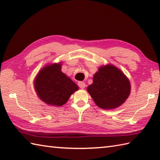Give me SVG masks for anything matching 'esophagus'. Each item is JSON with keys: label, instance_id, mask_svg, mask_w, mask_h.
I'll list each match as a JSON object with an SVG mask.
<instances>
[{"label": "esophagus", "instance_id": "1", "mask_svg": "<svg viewBox=\"0 0 160 160\" xmlns=\"http://www.w3.org/2000/svg\"><path fill=\"white\" fill-rule=\"evenodd\" d=\"M78 86H79L80 88H81V89H84V87H85V83H84V82H82V81H80V82H78Z\"/></svg>", "mask_w": 160, "mask_h": 160}]
</instances>
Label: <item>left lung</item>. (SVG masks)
<instances>
[{
	"mask_svg": "<svg viewBox=\"0 0 160 160\" xmlns=\"http://www.w3.org/2000/svg\"><path fill=\"white\" fill-rule=\"evenodd\" d=\"M93 100L101 108H115L124 103L131 91L128 80L113 65L101 67L87 87Z\"/></svg>",
	"mask_w": 160,
	"mask_h": 160,
	"instance_id": "8db88e82",
	"label": "left lung"
}]
</instances>
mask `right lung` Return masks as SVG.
<instances>
[{"label": "right lung", "mask_w": 160, "mask_h": 160, "mask_svg": "<svg viewBox=\"0 0 160 160\" xmlns=\"http://www.w3.org/2000/svg\"><path fill=\"white\" fill-rule=\"evenodd\" d=\"M35 88L42 101L58 107L65 104L78 89L76 84L61 71V64L44 67L36 78Z\"/></svg>", "instance_id": "1"}]
</instances>
